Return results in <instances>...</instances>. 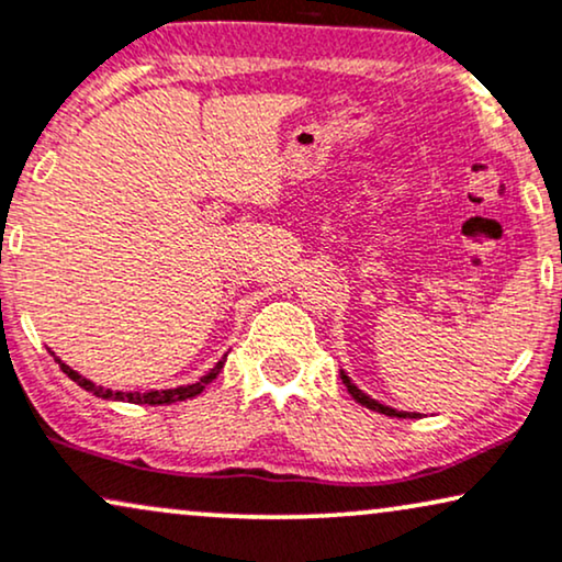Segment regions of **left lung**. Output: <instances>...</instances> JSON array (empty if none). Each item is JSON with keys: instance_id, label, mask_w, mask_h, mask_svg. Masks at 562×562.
I'll list each match as a JSON object with an SVG mask.
<instances>
[{"instance_id": "obj_1", "label": "left lung", "mask_w": 562, "mask_h": 562, "mask_svg": "<svg viewBox=\"0 0 562 562\" xmlns=\"http://www.w3.org/2000/svg\"><path fill=\"white\" fill-rule=\"evenodd\" d=\"M342 375V381H345V386H347V392L352 394V400L355 402H360L363 404V407H368V409H375V412H381V415H386V417H420V415H415V412H400V409H392V407H386V404H381V402H375V400H371V396L368 394H363L360 392L358 386H355V383L347 379V373L342 371L339 373Z\"/></svg>"}]
</instances>
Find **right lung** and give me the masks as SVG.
Returning <instances> with one entry per match:
<instances>
[{
  "mask_svg": "<svg viewBox=\"0 0 562 562\" xmlns=\"http://www.w3.org/2000/svg\"><path fill=\"white\" fill-rule=\"evenodd\" d=\"M54 355V352H52ZM54 360L56 363H59V368L64 373L69 375V379H72L77 386H82L85 392H90V394H95V396H101V400H119V402H132V404H173V402H183V400H191V396H196V394H202L204 392V386H207V383H212L217 379V373L223 371V366H225V360H220V363L212 368V371L207 373V375H202V379H199L196 383H189V386H179V389H160V392H111V389H103V386H95V383L92 381H88V379H82L80 373L77 371H72V368H69L67 363H61L59 358H56L54 355Z\"/></svg>",
  "mask_w": 562,
  "mask_h": 562,
  "instance_id": "1",
  "label": "right lung"
}]
</instances>
